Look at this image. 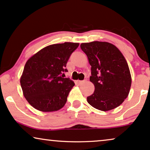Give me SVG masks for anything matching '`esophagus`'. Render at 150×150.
Here are the masks:
<instances>
[{"instance_id": "esophagus-1", "label": "esophagus", "mask_w": 150, "mask_h": 150, "mask_svg": "<svg viewBox=\"0 0 150 150\" xmlns=\"http://www.w3.org/2000/svg\"><path fill=\"white\" fill-rule=\"evenodd\" d=\"M86 79H84V80L79 81V84H84V82H86Z\"/></svg>"}]
</instances>
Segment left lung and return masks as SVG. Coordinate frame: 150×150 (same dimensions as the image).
Listing matches in <instances>:
<instances>
[{"label": "left lung", "instance_id": "left-lung-1", "mask_svg": "<svg viewBox=\"0 0 150 150\" xmlns=\"http://www.w3.org/2000/svg\"><path fill=\"white\" fill-rule=\"evenodd\" d=\"M80 47L91 66L90 81L95 86L93 93L87 97V102L103 111L118 107L128 96L132 84L124 56L114 45L108 42L84 43Z\"/></svg>", "mask_w": 150, "mask_h": 150}]
</instances>
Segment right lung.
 Returning a JSON list of instances; mask_svg holds the SVG:
<instances>
[{"label":"right lung","mask_w":150,"mask_h":150,"mask_svg":"<svg viewBox=\"0 0 150 150\" xmlns=\"http://www.w3.org/2000/svg\"><path fill=\"white\" fill-rule=\"evenodd\" d=\"M65 42L45 47L25 65L20 82L28 102L43 112L57 111L65 105L75 83L64 77L66 64L79 46Z\"/></svg>","instance_id":"obj_1"}]
</instances>
